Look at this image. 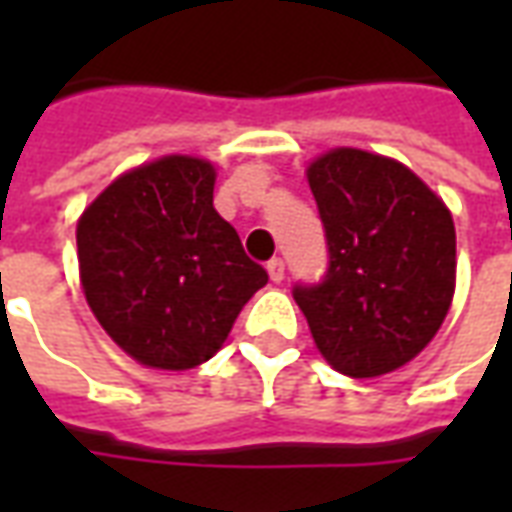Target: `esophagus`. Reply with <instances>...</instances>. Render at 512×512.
<instances>
[{"mask_svg": "<svg viewBox=\"0 0 512 512\" xmlns=\"http://www.w3.org/2000/svg\"><path fill=\"white\" fill-rule=\"evenodd\" d=\"M268 277H271V282H282L285 279V263L279 260V257H274V260H268Z\"/></svg>", "mask_w": 512, "mask_h": 512, "instance_id": "1", "label": "esophagus"}]
</instances>
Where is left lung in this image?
I'll list each match as a JSON object with an SVG mask.
<instances>
[{
  "instance_id": "1",
  "label": "left lung",
  "mask_w": 512,
  "mask_h": 512,
  "mask_svg": "<svg viewBox=\"0 0 512 512\" xmlns=\"http://www.w3.org/2000/svg\"><path fill=\"white\" fill-rule=\"evenodd\" d=\"M329 268L293 299L323 359L376 378L433 340L455 293V224L447 205L400 161L337 147L307 169Z\"/></svg>"
}]
</instances>
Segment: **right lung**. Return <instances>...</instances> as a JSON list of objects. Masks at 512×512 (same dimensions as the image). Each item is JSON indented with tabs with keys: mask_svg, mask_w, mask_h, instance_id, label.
Returning <instances> with one entry per match:
<instances>
[{
	"mask_svg": "<svg viewBox=\"0 0 512 512\" xmlns=\"http://www.w3.org/2000/svg\"><path fill=\"white\" fill-rule=\"evenodd\" d=\"M213 183L211 161L164 156L109 183L76 224L87 304L147 367L208 362L268 282L213 208Z\"/></svg>",
	"mask_w": 512,
	"mask_h": 512,
	"instance_id": "right-lung-1",
	"label": "right lung"
}]
</instances>
